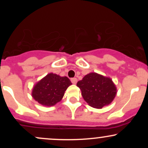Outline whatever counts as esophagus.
I'll use <instances>...</instances> for the list:
<instances>
[{
  "mask_svg": "<svg viewBox=\"0 0 148 148\" xmlns=\"http://www.w3.org/2000/svg\"><path fill=\"white\" fill-rule=\"evenodd\" d=\"M71 81H72L73 84H76V83H77V79L76 78H72V79H71Z\"/></svg>",
  "mask_w": 148,
  "mask_h": 148,
  "instance_id": "obj_1",
  "label": "esophagus"
}]
</instances>
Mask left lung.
Segmentation results:
<instances>
[{
    "label": "left lung",
    "mask_w": 148,
    "mask_h": 148,
    "mask_svg": "<svg viewBox=\"0 0 148 148\" xmlns=\"http://www.w3.org/2000/svg\"><path fill=\"white\" fill-rule=\"evenodd\" d=\"M76 86L88 104L95 108L109 105L117 94V88L111 78L96 72L88 74Z\"/></svg>",
    "instance_id": "1"
}]
</instances>
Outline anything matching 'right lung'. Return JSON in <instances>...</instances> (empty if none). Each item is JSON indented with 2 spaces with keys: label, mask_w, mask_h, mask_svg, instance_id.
I'll use <instances>...</instances> for the list:
<instances>
[{
  "label": "right lung",
  "mask_w": 148,
  "mask_h": 148,
  "mask_svg": "<svg viewBox=\"0 0 148 148\" xmlns=\"http://www.w3.org/2000/svg\"><path fill=\"white\" fill-rule=\"evenodd\" d=\"M71 85L67 76L49 73L34 85L32 97L42 106H54L61 101L64 92Z\"/></svg>",
  "instance_id": "obj_1"
}]
</instances>
